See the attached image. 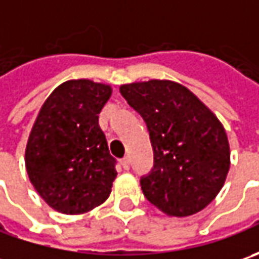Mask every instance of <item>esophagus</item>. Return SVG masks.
I'll use <instances>...</instances> for the list:
<instances>
[{
  "instance_id": "34e87169",
  "label": "esophagus",
  "mask_w": 259,
  "mask_h": 259,
  "mask_svg": "<svg viewBox=\"0 0 259 259\" xmlns=\"http://www.w3.org/2000/svg\"><path fill=\"white\" fill-rule=\"evenodd\" d=\"M121 164L124 167V170H128V168H130V158H128V157H124V158L121 160Z\"/></svg>"
}]
</instances>
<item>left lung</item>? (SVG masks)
<instances>
[{
  "instance_id": "8db88e82",
  "label": "left lung",
  "mask_w": 259,
  "mask_h": 259,
  "mask_svg": "<svg viewBox=\"0 0 259 259\" xmlns=\"http://www.w3.org/2000/svg\"><path fill=\"white\" fill-rule=\"evenodd\" d=\"M119 92L143 116L154 150V168L140 182L147 200L176 218L203 210L224 187L231 165L222 122L173 80L126 83Z\"/></svg>"
}]
</instances>
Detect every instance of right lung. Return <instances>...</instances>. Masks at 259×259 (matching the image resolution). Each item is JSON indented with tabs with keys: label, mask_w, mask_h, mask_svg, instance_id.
Instances as JSON below:
<instances>
[{
	"label": "right lung",
	"mask_w": 259,
	"mask_h": 259,
	"mask_svg": "<svg viewBox=\"0 0 259 259\" xmlns=\"http://www.w3.org/2000/svg\"><path fill=\"white\" fill-rule=\"evenodd\" d=\"M111 95V85L66 80L37 114L25 145V170L35 192L60 213H86L109 197L118 173L99 114Z\"/></svg>",
	"instance_id": "1"
}]
</instances>
